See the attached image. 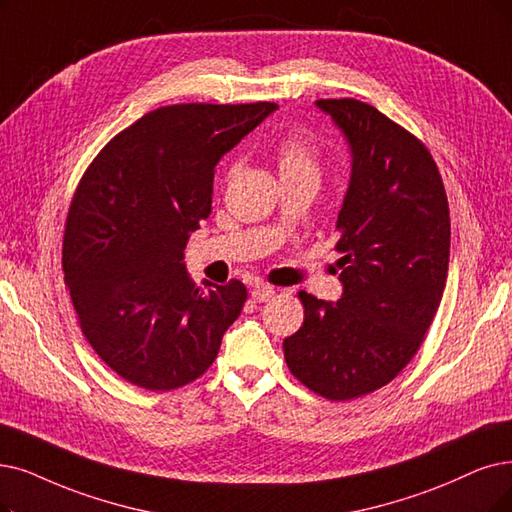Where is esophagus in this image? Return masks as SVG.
Here are the masks:
<instances>
[{"label":"esophagus","mask_w":512,"mask_h":512,"mask_svg":"<svg viewBox=\"0 0 512 512\" xmlns=\"http://www.w3.org/2000/svg\"><path fill=\"white\" fill-rule=\"evenodd\" d=\"M250 294H252L254 302H269L275 296V288L267 283H256Z\"/></svg>","instance_id":"esophagus-1"}]
</instances>
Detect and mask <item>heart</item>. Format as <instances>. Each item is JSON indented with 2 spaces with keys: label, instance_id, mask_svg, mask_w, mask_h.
Here are the masks:
<instances>
[{
  "label": "heart",
  "instance_id": "heart-1",
  "mask_svg": "<svg viewBox=\"0 0 512 512\" xmlns=\"http://www.w3.org/2000/svg\"><path fill=\"white\" fill-rule=\"evenodd\" d=\"M277 168L281 180L288 178H315L319 176V147L311 134L306 132H292L285 136L277 149ZM237 170V161L231 159L227 163V176Z\"/></svg>",
  "mask_w": 512,
  "mask_h": 512
}]
</instances>
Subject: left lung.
Returning a JSON list of instances; mask_svg holds the SVG:
<instances>
[{"label":"left lung","mask_w":512,"mask_h":512,"mask_svg":"<svg viewBox=\"0 0 512 512\" xmlns=\"http://www.w3.org/2000/svg\"><path fill=\"white\" fill-rule=\"evenodd\" d=\"M349 142L338 212L342 296L300 292L302 327L283 340L290 372L313 393H374L412 361L441 304L449 264L443 180L422 142L355 98L315 100Z\"/></svg>","instance_id":"8db88e82"}]
</instances>
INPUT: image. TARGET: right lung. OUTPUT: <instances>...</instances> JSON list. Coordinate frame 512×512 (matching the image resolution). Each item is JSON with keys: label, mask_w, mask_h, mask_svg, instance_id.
Here are the masks:
<instances>
[{"label": "right lung", "mask_w": 512, "mask_h": 512, "mask_svg": "<svg viewBox=\"0 0 512 512\" xmlns=\"http://www.w3.org/2000/svg\"><path fill=\"white\" fill-rule=\"evenodd\" d=\"M277 105H172L140 117L98 153L71 201L65 283L86 340L121 378L172 391L214 363L248 298L237 279L185 267L212 212L216 163Z\"/></svg>", "instance_id": "1"}]
</instances>
